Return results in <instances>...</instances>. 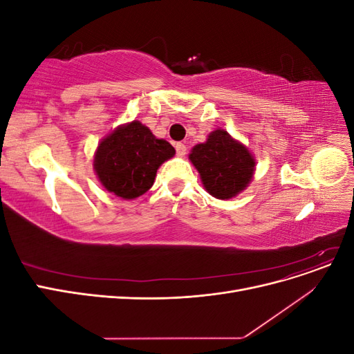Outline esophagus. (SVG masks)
Masks as SVG:
<instances>
[{"instance_id": "1", "label": "esophagus", "mask_w": 354, "mask_h": 354, "mask_svg": "<svg viewBox=\"0 0 354 354\" xmlns=\"http://www.w3.org/2000/svg\"><path fill=\"white\" fill-rule=\"evenodd\" d=\"M176 152L178 156H185L186 155V145L176 143Z\"/></svg>"}]
</instances>
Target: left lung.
<instances>
[{
	"instance_id": "obj_1",
	"label": "left lung",
	"mask_w": 354,
	"mask_h": 354,
	"mask_svg": "<svg viewBox=\"0 0 354 354\" xmlns=\"http://www.w3.org/2000/svg\"><path fill=\"white\" fill-rule=\"evenodd\" d=\"M189 159L199 171L203 187L218 199H230L242 192L255 167L248 149L224 130L212 131L205 143L192 149Z\"/></svg>"
}]
</instances>
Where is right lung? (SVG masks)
Masks as SVG:
<instances>
[{"label": "right lung", "mask_w": 354, "mask_h": 354, "mask_svg": "<svg viewBox=\"0 0 354 354\" xmlns=\"http://www.w3.org/2000/svg\"><path fill=\"white\" fill-rule=\"evenodd\" d=\"M174 153L168 142L133 121L103 138L95 152L94 169L106 190L134 199L152 187L156 169Z\"/></svg>", "instance_id": "1"}]
</instances>
